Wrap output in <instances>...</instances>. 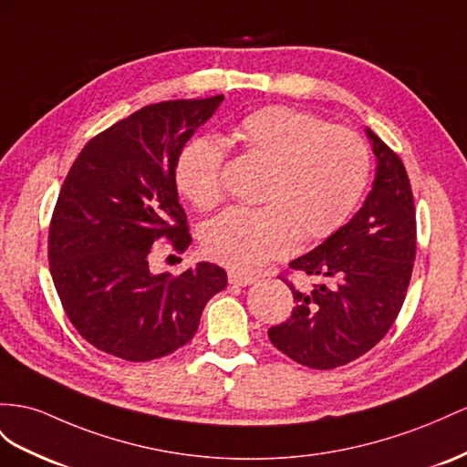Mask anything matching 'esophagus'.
<instances>
[{"label": "esophagus", "mask_w": 467, "mask_h": 467, "mask_svg": "<svg viewBox=\"0 0 467 467\" xmlns=\"http://www.w3.org/2000/svg\"><path fill=\"white\" fill-rule=\"evenodd\" d=\"M229 282H231L233 285H250V284L256 282V278H254V276H248V274H243V272L231 270V272H229Z\"/></svg>", "instance_id": "34e87169"}]
</instances>
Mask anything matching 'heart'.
<instances>
[{"mask_svg":"<svg viewBox=\"0 0 467 467\" xmlns=\"http://www.w3.org/2000/svg\"><path fill=\"white\" fill-rule=\"evenodd\" d=\"M243 150L268 163L260 201L213 219L205 254L231 270L253 274L288 253L296 229L314 241L336 233L361 202L370 179V153L357 131L329 126L290 106H265L234 128ZM224 151L213 138H193L175 163L177 189L195 207L213 209L223 197Z\"/></svg>","mask_w":467,"mask_h":467,"instance_id":"heart-1","label":"heart"}]
</instances>
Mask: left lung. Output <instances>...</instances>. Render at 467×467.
I'll use <instances>...</instances> for the list:
<instances>
[{
	"label": "left lung",
	"mask_w": 467,
	"mask_h": 467,
	"mask_svg": "<svg viewBox=\"0 0 467 467\" xmlns=\"http://www.w3.org/2000/svg\"><path fill=\"white\" fill-rule=\"evenodd\" d=\"M377 158L373 189L339 231L290 268L317 276L296 290L292 316L268 329L274 348L309 368H336L387 336L409 290L416 256V213L400 158L367 128Z\"/></svg>",
	"instance_id": "8db88e82"
}]
</instances>
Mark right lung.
<instances>
[{"instance_id":"obj_1","label":"right lung","mask_w":467,"mask_h":467,"mask_svg":"<svg viewBox=\"0 0 467 467\" xmlns=\"http://www.w3.org/2000/svg\"><path fill=\"white\" fill-rule=\"evenodd\" d=\"M223 94L143 106L94 136L75 160L49 226V266L70 324L94 348L143 363L193 339L226 272L199 262L179 276L150 270L151 246L191 244L175 163Z\"/></svg>"}]
</instances>
